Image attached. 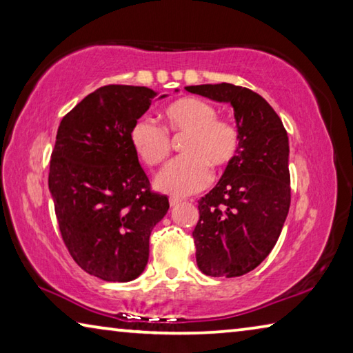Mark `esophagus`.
Wrapping results in <instances>:
<instances>
[{
    "instance_id": "34e87169",
    "label": "esophagus",
    "mask_w": 353,
    "mask_h": 353,
    "mask_svg": "<svg viewBox=\"0 0 353 353\" xmlns=\"http://www.w3.org/2000/svg\"><path fill=\"white\" fill-rule=\"evenodd\" d=\"M179 204H181V199L170 198V205H171V207H176V205H179Z\"/></svg>"
}]
</instances>
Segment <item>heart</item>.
I'll use <instances>...</instances> for the list:
<instances>
[{
  "instance_id": "b5f03b06",
  "label": "heart",
  "mask_w": 353,
  "mask_h": 353,
  "mask_svg": "<svg viewBox=\"0 0 353 353\" xmlns=\"http://www.w3.org/2000/svg\"><path fill=\"white\" fill-rule=\"evenodd\" d=\"M204 99L188 97L165 107L166 130L141 117L129 130L135 154L146 166L163 163L171 152L172 137H183L182 157L172 160L155 177L157 190L174 198H185L204 190L212 179L210 166L225 170L235 162L241 149V132Z\"/></svg>"
}]
</instances>
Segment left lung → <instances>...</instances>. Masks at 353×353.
<instances>
[{
  "label": "left lung",
  "mask_w": 353,
  "mask_h": 353,
  "mask_svg": "<svg viewBox=\"0 0 353 353\" xmlns=\"http://www.w3.org/2000/svg\"><path fill=\"white\" fill-rule=\"evenodd\" d=\"M185 88L230 103L241 132L240 154L199 199L193 230L199 270L212 277H240L270 255L288 214V134L272 107L246 87L223 82Z\"/></svg>",
  "instance_id": "1"
}]
</instances>
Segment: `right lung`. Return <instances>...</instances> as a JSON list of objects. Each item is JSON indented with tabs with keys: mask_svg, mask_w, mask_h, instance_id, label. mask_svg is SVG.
I'll use <instances>...</instances> for the list:
<instances>
[{
	"mask_svg": "<svg viewBox=\"0 0 353 353\" xmlns=\"http://www.w3.org/2000/svg\"><path fill=\"white\" fill-rule=\"evenodd\" d=\"M155 94L148 87H101L57 129L48 185L59 230L81 270L105 282L145 271L149 236L170 208L151 190L129 140Z\"/></svg>",
	"mask_w": 353,
	"mask_h": 353,
	"instance_id": "obj_1",
	"label": "right lung"
}]
</instances>
